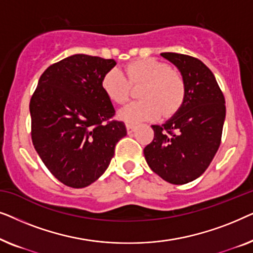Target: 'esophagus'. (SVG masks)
<instances>
[{
	"mask_svg": "<svg viewBox=\"0 0 253 253\" xmlns=\"http://www.w3.org/2000/svg\"><path fill=\"white\" fill-rule=\"evenodd\" d=\"M126 131H127V133L133 132L134 129H136V126H134L133 124H130V123H126Z\"/></svg>",
	"mask_w": 253,
	"mask_h": 253,
	"instance_id": "34e87169",
	"label": "esophagus"
}]
</instances>
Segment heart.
Returning a JSON list of instances; mask_svg holds the SVG:
<instances>
[{
  "label": "heart",
  "mask_w": 253,
  "mask_h": 253,
  "mask_svg": "<svg viewBox=\"0 0 253 253\" xmlns=\"http://www.w3.org/2000/svg\"><path fill=\"white\" fill-rule=\"evenodd\" d=\"M131 85L140 86L141 101L132 102L120 110V119L138 123L158 119L161 113L170 116L177 112L185 99L184 78L166 62L155 58L138 60L127 64L126 76L119 68L103 75L101 87L113 102L126 103L131 95Z\"/></svg>",
  "instance_id": "b5f03b06"
}]
</instances>
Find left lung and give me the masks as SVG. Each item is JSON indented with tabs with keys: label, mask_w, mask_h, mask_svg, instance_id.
<instances>
[{
	"label": "left lung",
	"mask_w": 253,
	"mask_h": 253,
	"mask_svg": "<svg viewBox=\"0 0 253 253\" xmlns=\"http://www.w3.org/2000/svg\"><path fill=\"white\" fill-rule=\"evenodd\" d=\"M181 72L186 86L179 109L162 126H152L154 139L144 148L147 165L171 184L195 181L219 150L226 101L213 72L198 58L161 53Z\"/></svg>",
	"instance_id": "1"
}]
</instances>
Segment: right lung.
<instances>
[{
  "label": "right lung",
  "instance_id": "1",
  "mask_svg": "<svg viewBox=\"0 0 253 253\" xmlns=\"http://www.w3.org/2000/svg\"><path fill=\"white\" fill-rule=\"evenodd\" d=\"M114 60L76 54L48 67L30 101L31 134L37 153L51 174L70 188L95 182L126 134L101 79Z\"/></svg>",
  "mask_w": 253,
  "mask_h": 253
}]
</instances>
